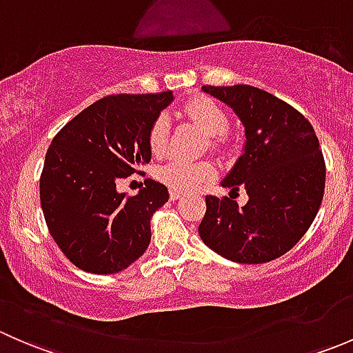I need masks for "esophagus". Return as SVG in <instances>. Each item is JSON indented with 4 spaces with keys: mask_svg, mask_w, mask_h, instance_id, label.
<instances>
[{
    "mask_svg": "<svg viewBox=\"0 0 353 353\" xmlns=\"http://www.w3.org/2000/svg\"><path fill=\"white\" fill-rule=\"evenodd\" d=\"M181 196H183V193H179V191H170V199H172V201H176V199H179Z\"/></svg>",
    "mask_w": 353,
    "mask_h": 353,
    "instance_id": "1",
    "label": "esophagus"
}]
</instances>
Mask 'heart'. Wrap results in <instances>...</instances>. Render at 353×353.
I'll return each mask as SVG.
<instances>
[{
    "label": "heart",
    "mask_w": 353,
    "mask_h": 353,
    "mask_svg": "<svg viewBox=\"0 0 353 353\" xmlns=\"http://www.w3.org/2000/svg\"><path fill=\"white\" fill-rule=\"evenodd\" d=\"M184 116L198 124L210 138L223 137L229 130V117L222 108L206 97L191 99L183 108ZM169 137V119L160 114L152 123L148 131V145L155 155L163 154ZM213 169L210 163L196 162V160L172 159L159 169V179L174 191L190 193L201 188L212 177Z\"/></svg>",
    "instance_id": "1"
}]
</instances>
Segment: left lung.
<instances>
[{
  "instance_id": "8db88e82",
  "label": "left lung",
  "mask_w": 353,
  "mask_h": 353,
  "mask_svg": "<svg viewBox=\"0 0 353 353\" xmlns=\"http://www.w3.org/2000/svg\"><path fill=\"white\" fill-rule=\"evenodd\" d=\"M244 128L243 154L222 184L244 188L248 203L206 196L201 241L222 258L259 265L290 251L316 219L325 193V160L311 123L287 102L251 87H203Z\"/></svg>"
}]
</instances>
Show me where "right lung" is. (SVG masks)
<instances>
[{"mask_svg": "<svg viewBox=\"0 0 353 353\" xmlns=\"http://www.w3.org/2000/svg\"><path fill=\"white\" fill-rule=\"evenodd\" d=\"M172 92L109 95L81 110L46 154L41 206L52 239L74 266L95 275L123 272L147 251L150 220L169 201L154 179L126 196L117 181L150 162L148 131Z\"/></svg>", "mask_w": 353, "mask_h": 353, "instance_id": "add662e5", "label": "right lung"}]
</instances>
